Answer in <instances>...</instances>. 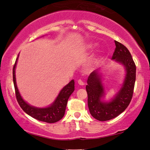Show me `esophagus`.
Listing matches in <instances>:
<instances>
[{"label":"esophagus","mask_w":150,"mask_h":150,"mask_svg":"<svg viewBox=\"0 0 150 150\" xmlns=\"http://www.w3.org/2000/svg\"><path fill=\"white\" fill-rule=\"evenodd\" d=\"M78 83H79V85H81V86H83V85H85V83L83 82V81L82 80H81V79L78 80Z\"/></svg>","instance_id":"1"}]
</instances>
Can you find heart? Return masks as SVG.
Wrapping results in <instances>:
<instances>
[{
  "instance_id": "1",
  "label": "heart",
  "mask_w": 150,
  "mask_h": 150,
  "mask_svg": "<svg viewBox=\"0 0 150 150\" xmlns=\"http://www.w3.org/2000/svg\"><path fill=\"white\" fill-rule=\"evenodd\" d=\"M95 47H96V44H91L88 45V48H90V49H93V48H95Z\"/></svg>"
}]
</instances>
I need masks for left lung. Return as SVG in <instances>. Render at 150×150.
<instances>
[{
  "label": "left lung",
  "mask_w": 150,
  "mask_h": 150,
  "mask_svg": "<svg viewBox=\"0 0 150 150\" xmlns=\"http://www.w3.org/2000/svg\"><path fill=\"white\" fill-rule=\"evenodd\" d=\"M116 48L112 59L122 64L126 69V77L120 91L109 102H104L105 89L98 70L91 73L86 86L88 106L91 115L96 120L106 121L118 116L126 110L132 100L136 81V67L129 50L126 46L115 41Z\"/></svg>",
  "instance_id": "left-lung-1"
}]
</instances>
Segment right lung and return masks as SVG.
<instances>
[{
	"label": "right lung",
	"mask_w": 150,
	"mask_h": 150,
	"mask_svg": "<svg viewBox=\"0 0 150 150\" xmlns=\"http://www.w3.org/2000/svg\"><path fill=\"white\" fill-rule=\"evenodd\" d=\"M18 56L19 54L18 55V57L16 58L14 65L12 74H13V82L16 97L20 106L28 115L40 121L47 123H55L60 120L65 115L67 100L75 90L74 80L71 81L67 85L65 86L61 90L54 102L50 106L45 108L34 107V106L30 105L26 101L24 100L20 95L18 89L16 75H15V69H16Z\"/></svg>",
	"instance_id": "add662e5"
}]
</instances>
